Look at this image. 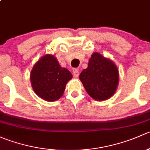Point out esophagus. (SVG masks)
<instances>
[{
	"mask_svg": "<svg viewBox=\"0 0 150 150\" xmlns=\"http://www.w3.org/2000/svg\"><path fill=\"white\" fill-rule=\"evenodd\" d=\"M72 73H73V75L75 76V78H78L79 76V70L78 69H74L72 70Z\"/></svg>",
	"mask_w": 150,
	"mask_h": 150,
	"instance_id": "1",
	"label": "esophagus"
}]
</instances>
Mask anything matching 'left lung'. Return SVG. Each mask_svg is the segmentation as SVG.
Listing matches in <instances>:
<instances>
[{"label":"left lung","mask_w":150,"mask_h":150,"mask_svg":"<svg viewBox=\"0 0 150 150\" xmlns=\"http://www.w3.org/2000/svg\"><path fill=\"white\" fill-rule=\"evenodd\" d=\"M79 78L91 97L99 101L111 97L119 81L115 64L96 52L92 54L88 67L81 72Z\"/></svg>","instance_id":"1"}]
</instances>
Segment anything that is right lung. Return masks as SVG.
<instances>
[{
    "mask_svg": "<svg viewBox=\"0 0 150 150\" xmlns=\"http://www.w3.org/2000/svg\"><path fill=\"white\" fill-rule=\"evenodd\" d=\"M72 78L70 72L60 67L56 57L49 54L38 60L30 75L34 91L48 102L59 99L64 93L67 83Z\"/></svg>",
    "mask_w": 150,
    "mask_h": 150,
    "instance_id": "right-lung-1",
    "label": "right lung"
}]
</instances>
